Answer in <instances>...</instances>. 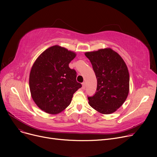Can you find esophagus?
<instances>
[{
	"mask_svg": "<svg viewBox=\"0 0 157 157\" xmlns=\"http://www.w3.org/2000/svg\"><path fill=\"white\" fill-rule=\"evenodd\" d=\"M85 88H86V83L85 82H83V83H82V88L85 89Z\"/></svg>",
	"mask_w": 157,
	"mask_h": 157,
	"instance_id": "esophagus-1",
	"label": "esophagus"
}]
</instances>
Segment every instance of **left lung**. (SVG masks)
<instances>
[{
	"mask_svg": "<svg viewBox=\"0 0 157 157\" xmlns=\"http://www.w3.org/2000/svg\"><path fill=\"white\" fill-rule=\"evenodd\" d=\"M97 79V92L88 97L90 105L102 114L116 111L127 98L129 73L120 55L111 48L86 52Z\"/></svg>",
	"mask_w": 157,
	"mask_h": 157,
	"instance_id": "8db88e82",
	"label": "left lung"
}]
</instances>
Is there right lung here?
<instances>
[{"label":"right lung","instance_id":"1","mask_svg":"<svg viewBox=\"0 0 157 157\" xmlns=\"http://www.w3.org/2000/svg\"><path fill=\"white\" fill-rule=\"evenodd\" d=\"M76 54L55 45L41 53L33 64L29 76L32 99L44 112L56 114L71 104L73 94L82 85L69 64Z\"/></svg>","mask_w":157,"mask_h":157}]
</instances>
